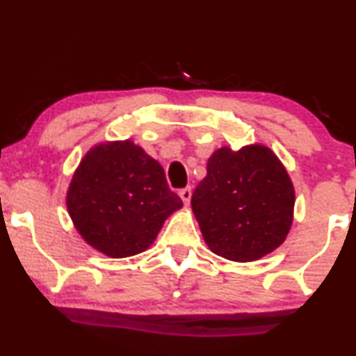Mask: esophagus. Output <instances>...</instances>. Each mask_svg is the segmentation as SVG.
<instances>
[{"instance_id":"esophagus-1","label":"esophagus","mask_w":356,"mask_h":356,"mask_svg":"<svg viewBox=\"0 0 356 356\" xmlns=\"http://www.w3.org/2000/svg\"><path fill=\"white\" fill-rule=\"evenodd\" d=\"M179 195H181L182 202L186 204V206H189L191 197H192V191H191V187H186V189H181V191H179Z\"/></svg>"}]
</instances>
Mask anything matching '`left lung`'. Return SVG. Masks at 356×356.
<instances>
[{"label":"left lung","instance_id":"8db88e82","mask_svg":"<svg viewBox=\"0 0 356 356\" xmlns=\"http://www.w3.org/2000/svg\"><path fill=\"white\" fill-rule=\"evenodd\" d=\"M295 186L271 149L220 147L191 206L214 254L238 263L264 257L284 243L295 214Z\"/></svg>","mask_w":356,"mask_h":356}]
</instances>
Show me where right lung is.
Masks as SVG:
<instances>
[{"instance_id": "1", "label": "right lung", "mask_w": 356, "mask_h": 356, "mask_svg": "<svg viewBox=\"0 0 356 356\" xmlns=\"http://www.w3.org/2000/svg\"><path fill=\"white\" fill-rule=\"evenodd\" d=\"M181 207L162 165L129 138L93 145L67 191L68 214L81 239L115 259L149 249Z\"/></svg>"}]
</instances>
